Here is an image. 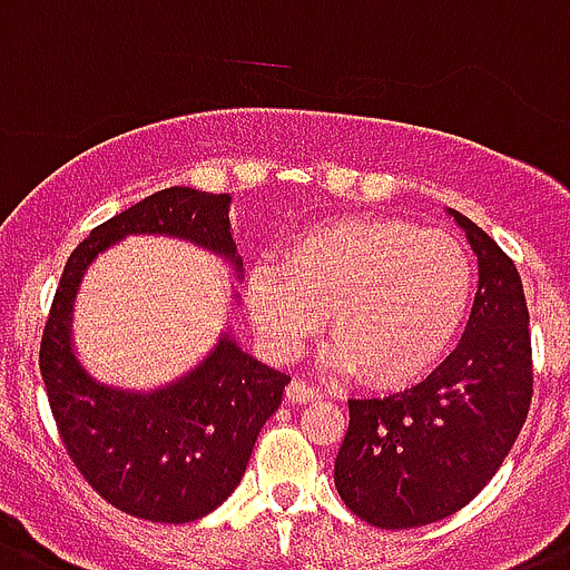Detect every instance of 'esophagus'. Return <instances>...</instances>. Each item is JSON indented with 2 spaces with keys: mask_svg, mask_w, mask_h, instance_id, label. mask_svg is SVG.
Returning a JSON list of instances; mask_svg holds the SVG:
<instances>
[{
  "mask_svg": "<svg viewBox=\"0 0 570 570\" xmlns=\"http://www.w3.org/2000/svg\"><path fill=\"white\" fill-rule=\"evenodd\" d=\"M286 396H289V403H313L315 396H318V389H313L307 380H298V376H295V380L286 385Z\"/></svg>",
  "mask_w": 570,
  "mask_h": 570,
  "instance_id": "1",
  "label": "esophagus"
}]
</instances>
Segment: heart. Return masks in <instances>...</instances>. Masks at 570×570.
Listing matches in <instances>:
<instances>
[{
	"label": "heart",
	"mask_w": 570,
	"mask_h": 570,
	"mask_svg": "<svg viewBox=\"0 0 570 570\" xmlns=\"http://www.w3.org/2000/svg\"><path fill=\"white\" fill-rule=\"evenodd\" d=\"M472 289V261L452 234L400 217H336L301 232L284 266H255L246 304L277 358L295 356L327 309L330 365L400 389L446 356Z\"/></svg>",
	"instance_id": "obj_1"
}]
</instances>
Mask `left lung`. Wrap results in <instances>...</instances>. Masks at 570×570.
<instances>
[{"instance_id":"obj_1","label":"left lung","mask_w":570,"mask_h":570,"mask_svg":"<svg viewBox=\"0 0 570 570\" xmlns=\"http://www.w3.org/2000/svg\"><path fill=\"white\" fill-rule=\"evenodd\" d=\"M449 214L478 255L461 344L414 389L347 400L333 478L351 513L374 528H420L470 504L513 449L533 396L519 269L470 217Z\"/></svg>"}]
</instances>
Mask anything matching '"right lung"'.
I'll list each match as a JSON object with an SVG mask.
<instances>
[{
    "label": "right lung",
    "instance_id": "right-lung-1",
    "mask_svg": "<svg viewBox=\"0 0 570 570\" xmlns=\"http://www.w3.org/2000/svg\"><path fill=\"white\" fill-rule=\"evenodd\" d=\"M228 203V194L165 188L100 223L66 261L42 330L40 374L66 452L100 499L136 519L185 524L217 510L240 484L289 376L223 336L203 365L167 389H107L71 351V301L86 266L127 234L181 237L240 269Z\"/></svg>",
    "mask_w": 570,
    "mask_h": 570
}]
</instances>
